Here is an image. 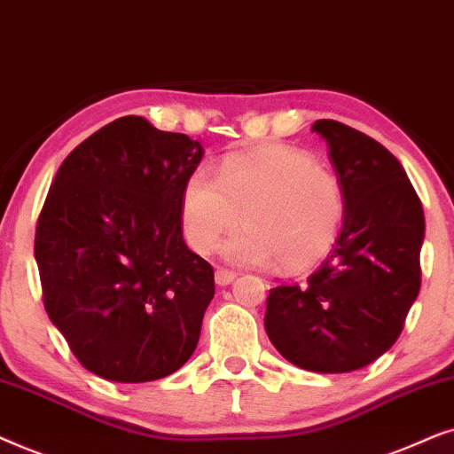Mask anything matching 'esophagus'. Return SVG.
<instances>
[{"instance_id": "obj_1", "label": "esophagus", "mask_w": 454, "mask_h": 454, "mask_svg": "<svg viewBox=\"0 0 454 454\" xmlns=\"http://www.w3.org/2000/svg\"><path fill=\"white\" fill-rule=\"evenodd\" d=\"M234 278H237V274L231 270H223V268H217L215 270V284L217 286H228V284L234 282Z\"/></svg>"}]
</instances>
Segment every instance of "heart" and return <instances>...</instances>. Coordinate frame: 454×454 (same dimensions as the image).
Wrapping results in <instances>:
<instances>
[{"label":"heart","instance_id":"obj_1","mask_svg":"<svg viewBox=\"0 0 454 454\" xmlns=\"http://www.w3.org/2000/svg\"><path fill=\"white\" fill-rule=\"evenodd\" d=\"M183 226L199 253H211L226 232L223 255L240 265L276 262L284 270L309 268L334 243L344 215L336 174L305 151L268 145L231 155L214 176L191 172L183 186Z\"/></svg>","mask_w":454,"mask_h":454}]
</instances>
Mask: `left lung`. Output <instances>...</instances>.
<instances>
[{
	"label": "left lung",
	"mask_w": 454,
	"mask_h": 454,
	"mask_svg": "<svg viewBox=\"0 0 454 454\" xmlns=\"http://www.w3.org/2000/svg\"><path fill=\"white\" fill-rule=\"evenodd\" d=\"M311 130L328 143L340 180L342 231L305 286L270 290L263 324L293 365L347 373L382 357L401 334L421 286L426 217L384 145L334 120H317Z\"/></svg>",
	"instance_id": "8db88e82"
}]
</instances>
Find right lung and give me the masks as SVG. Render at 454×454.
Listing matches in <instances>:
<instances>
[{"label": "right lung", "instance_id": "obj_1", "mask_svg": "<svg viewBox=\"0 0 454 454\" xmlns=\"http://www.w3.org/2000/svg\"><path fill=\"white\" fill-rule=\"evenodd\" d=\"M203 145L141 116L82 141L35 234L45 311L95 376L153 382L195 353L214 270L183 239V186Z\"/></svg>", "mask_w": 454, "mask_h": 454}]
</instances>
